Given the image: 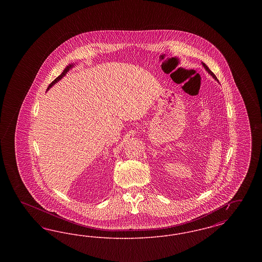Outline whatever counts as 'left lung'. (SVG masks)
<instances>
[{
  "instance_id": "obj_1",
  "label": "left lung",
  "mask_w": 262,
  "mask_h": 262,
  "mask_svg": "<svg viewBox=\"0 0 262 262\" xmlns=\"http://www.w3.org/2000/svg\"><path fill=\"white\" fill-rule=\"evenodd\" d=\"M202 64H203V67L205 68V70H206V71H207V72H208V73H209V74H210V75H211L212 76H213V77L216 79V80H218V79H217V77H216V75H214V74L212 73L211 71L209 70V68H208V67H207V66H206L204 62H202Z\"/></svg>"
}]
</instances>
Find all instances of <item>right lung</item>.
Instances as JSON below:
<instances>
[{
	"instance_id": "add662e5",
	"label": "right lung",
	"mask_w": 262,
	"mask_h": 262,
	"mask_svg": "<svg viewBox=\"0 0 262 262\" xmlns=\"http://www.w3.org/2000/svg\"><path fill=\"white\" fill-rule=\"evenodd\" d=\"M73 67H74V64H69V66H68V67H67V68L63 70V72H62V74H61V75H59V76H58L56 79H54V81H52V82H51L50 85L48 86V89H49V88H50L51 86L53 85V84H55L57 81H59V80L62 78V76L66 75V74H67V73L70 71V69H72Z\"/></svg>"
}]
</instances>
